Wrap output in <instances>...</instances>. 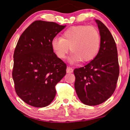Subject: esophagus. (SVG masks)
I'll return each mask as SVG.
<instances>
[{
  "label": "esophagus",
  "mask_w": 130,
  "mask_h": 130,
  "mask_svg": "<svg viewBox=\"0 0 130 130\" xmlns=\"http://www.w3.org/2000/svg\"><path fill=\"white\" fill-rule=\"evenodd\" d=\"M66 72L67 73H72L73 72V69L72 68V67H67V69H66Z\"/></svg>",
  "instance_id": "obj_1"
}]
</instances>
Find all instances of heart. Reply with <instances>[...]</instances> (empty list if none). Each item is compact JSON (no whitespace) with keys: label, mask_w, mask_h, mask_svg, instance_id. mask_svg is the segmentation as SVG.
<instances>
[{"label":"heart","mask_w":130,"mask_h":130,"mask_svg":"<svg viewBox=\"0 0 130 130\" xmlns=\"http://www.w3.org/2000/svg\"><path fill=\"white\" fill-rule=\"evenodd\" d=\"M100 43V35L95 28L78 25L64 31L61 38H53L51 47L60 59L65 58L70 48L73 54L69 61L74 63L80 60L82 62H88L93 60L99 52Z\"/></svg>","instance_id":"heart-1"}]
</instances>
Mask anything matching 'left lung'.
Instances as JSON below:
<instances>
[{
	"mask_svg": "<svg viewBox=\"0 0 130 130\" xmlns=\"http://www.w3.org/2000/svg\"><path fill=\"white\" fill-rule=\"evenodd\" d=\"M101 36L100 48L93 60L84 67L75 69L74 88L80 100L87 105H99L114 92L119 68L116 43L108 28L95 19Z\"/></svg>",
	"mask_w": 130,
	"mask_h": 130,
	"instance_id": "obj_1",
	"label": "left lung"
}]
</instances>
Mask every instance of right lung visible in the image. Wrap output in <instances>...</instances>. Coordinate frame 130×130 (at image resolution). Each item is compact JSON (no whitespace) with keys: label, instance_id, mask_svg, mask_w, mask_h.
Segmentation results:
<instances>
[{"label":"right lung","instance_id":"add662e5","mask_svg":"<svg viewBox=\"0 0 130 130\" xmlns=\"http://www.w3.org/2000/svg\"><path fill=\"white\" fill-rule=\"evenodd\" d=\"M66 27L53 22L36 21L21 35L13 54L15 89L26 104L42 108L51 104L57 83L66 74V64L58 58L51 41Z\"/></svg>","mask_w":130,"mask_h":130}]
</instances>
